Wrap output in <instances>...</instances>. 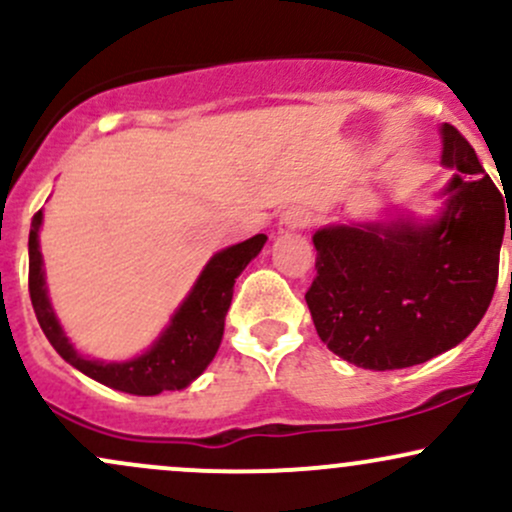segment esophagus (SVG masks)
I'll return each mask as SVG.
<instances>
[{
	"mask_svg": "<svg viewBox=\"0 0 512 512\" xmlns=\"http://www.w3.org/2000/svg\"><path fill=\"white\" fill-rule=\"evenodd\" d=\"M308 223H310L308 211H305V209H298V207H293V209L286 211L284 216H281V221H279V231H281V233L301 231V228L308 226Z\"/></svg>",
	"mask_w": 512,
	"mask_h": 512,
	"instance_id": "esophagus-1",
	"label": "esophagus"
}]
</instances>
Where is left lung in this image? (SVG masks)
<instances>
[{"label": "left lung", "mask_w": 512, "mask_h": 512, "mask_svg": "<svg viewBox=\"0 0 512 512\" xmlns=\"http://www.w3.org/2000/svg\"><path fill=\"white\" fill-rule=\"evenodd\" d=\"M448 209L419 226L322 228L313 236L315 279L305 291L327 349L370 370L409 368L472 334L498 281L505 207L472 144L445 122ZM512 240V228H510Z\"/></svg>", "instance_id": "obj_1"}]
</instances>
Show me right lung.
Here are the masks:
<instances>
[{"label": "right lung", "instance_id": "obj_1", "mask_svg": "<svg viewBox=\"0 0 512 512\" xmlns=\"http://www.w3.org/2000/svg\"><path fill=\"white\" fill-rule=\"evenodd\" d=\"M40 223H43V211L33 216V228L28 236V291H31V303L40 330L55 346L57 354L74 368H79L81 373H86L88 378L113 387V390L142 397L161 395L166 390H182L204 373V368L219 351L223 320H226L228 305L233 298V284L252 257L260 255L264 240H267L264 233H257L233 248L216 252L204 267L187 301L173 315L168 330L146 354L127 363H103L88 361L76 354L52 313L48 291H45L43 255L38 250Z\"/></svg>", "mask_w": 512, "mask_h": 512}]
</instances>
